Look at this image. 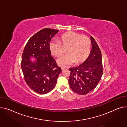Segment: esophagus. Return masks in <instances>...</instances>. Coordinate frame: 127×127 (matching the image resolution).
<instances>
[{
  "mask_svg": "<svg viewBox=\"0 0 127 127\" xmlns=\"http://www.w3.org/2000/svg\"><path fill=\"white\" fill-rule=\"evenodd\" d=\"M61 69L62 70H64V69H65L66 68L65 67H61Z\"/></svg>",
  "mask_w": 127,
  "mask_h": 127,
  "instance_id": "obj_1",
  "label": "esophagus"
}]
</instances>
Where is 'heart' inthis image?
<instances>
[{"instance_id": "b5f03b06", "label": "heart", "mask_w": 127, "mask_h": 127, "mask_svg": "<svg viewBox=\"0 0 127 127\" xmlns=\"http://www.w3.org/2000/svg\"><path fill=\"white\" fill-rule=\"evenodd\" d=\"M63 46L67 47V54L58 59L57 62L61 66H65L74 62L79 64L84 61L90 54L91 42L87 36L74 32H69L62 34L59 41L52 40L49 48L52 55L59 57L64 52Z\"/></svg>"}]
</instances>
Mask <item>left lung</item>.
<instances>
[{"mask_svg": "<svg viewBox=\"0 0 127 127\" xmlns=\"http://www.w3.org/2000/svg\"><path fill=\"white\" fill-rule=\"evenodd\" d=\"M90 38L92 50L88 58L79 66L69 68V84L73 91L81 95L95 89L103 73L101 51L95 39Z\"/></svg>", "mask_w": 127, "mask_h": 127, "instance_id": "obj_1", "label": "left lung"}]
</instances>
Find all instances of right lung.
<instances>
[{
  "label": "right lung",
  "instance_id": "1",
  "mask_svg": "<svg viewBox=\"0 0 127 127\" xmlns=\"http://www.w3.org/2000/svg\"><path fill=\"white\" fill-rule=\"evenodd\" d=\"M58 30L43 29L33 35L27 42L22 56L21 68L29 88L40 94H47L55 87L61 69L51 56L49 45ZM31 57L36 59L30 60Z\"/></svg>",
  "mask_w": 127,
  "mask_h": 127
}]
</instances>
